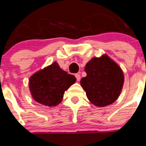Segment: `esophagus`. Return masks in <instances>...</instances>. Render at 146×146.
Masks as SVG:
<instances>
[{
	"label": "esophagus",
	"mask_w": 146,
	"mask_h": 146,
	"mask_svg": "<svg viewBox=\"0 0 146 146\" xmlns=\"http://www.w3.org/2000/svg\"><path fill=\"white\" fill-rule=\"evenodd\" d=\"M75 77H76V78H77V81L80 80V78H81L80 74H75Z\"/></svg>",
	"instance_id": "1"
}]
</instances>
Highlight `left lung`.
Listing matches in <instances>:
<instances>
[{
	"instance_id": "left-lung-1",
	"label": "left lung",
	"mask_w": 146,
	"mask_h": 146,
	"mask_svg": "<svg viewBox=\"0 0 146 146\" xmlns=\"http://www.w3.org/2000/svg\"><path fill=\"white\" fill-rule=\"evenodd\" d=\"M86 77L80 85L90 102L96 107H106L116 101L124 82L121 67L107 54L94 57L86 64Z\"/></svg>"
}]
</instances>
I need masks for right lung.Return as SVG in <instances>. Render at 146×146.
I'll return each instance as SVG.
<instances>
[{"mask_svg": "<svg viewBox=\"0 0 146 146\" xmlns=\"http://www.w3.org/2000/svg\"><path fill=\"white\" fill-rule=\"evenodd\" d=\"M77 79L60 69L55 61L31 76L29 90L36 102L47 107H55L63 100L64 94Z\"/></svg>", "mask_w": 146, "mask_h": 146, "instance_id": "obj_1", "label": "right lung"}]
</instances>
